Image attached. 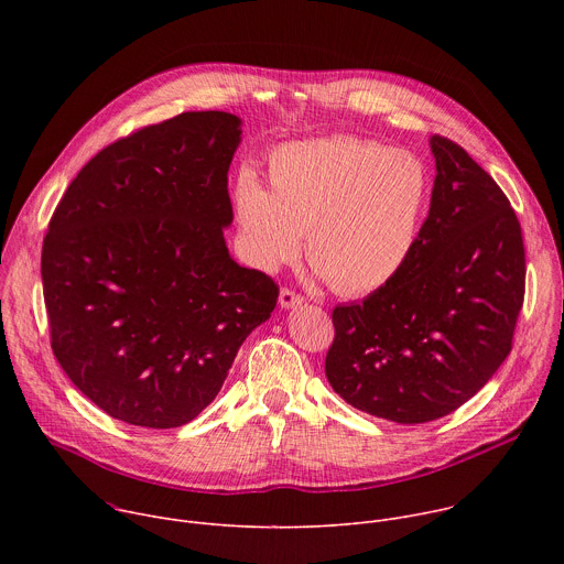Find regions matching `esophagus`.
Wrapping results in <instances>:
<instances>
[{"label":"esophagus","instance_id":"esophagus-1","mask_svg":"<svg viewBox=\"0 0 564 564\" xmlns=\"http://www.w3.org/2000/svg\"><path fill=\"white\" fill-rule=\"evenodd\" d=\"M301 303H303V296L296 290H292V288L281 290V294H279V305L281 307H294V305H301Z\"/></svg>","mask_w":564,"mask_h":564}]
</instances>
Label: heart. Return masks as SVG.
I'll list each match as a JSON object with an SVG mask.
<instances>
[{"label": "heart", "instance_id": "obj_1", "mask_svg": "<svg viewBox=\"0 0 564 564\" xmlns=\"http://www.w3.org/2000/svg\"><path fill=\"white\" fill-rule=\"evenodd\" d=\"M270 189L254 172L234 183L250 261L274 272L301 252L346 296L386 288L411 261L431 207V172L406 149L335 135L272 151Z\"/></svg>", "mask_w": 564, "mask_h": 564}]
</instances>
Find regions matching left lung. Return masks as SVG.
I'll list each match as a JSON object with an SVG mask.
<instances>
[{
    "instance_id": "left-lung-1",
    "label": "left lung",
    "mask_w": 564,
    "mask_h": 564,
    "mask_svg": "<svg viewBox=\"0 0 564 564\" xmlns=\"http://www.w3.org/2000/svg\"><path fill=\"white\" fill-rule=\"evenodd\" d=\"M435 185L417 248L386 288L333 310L326 377L350 406L397 424L457 411L513 346L524 301L520 220L475 160L431 138Z\"/></svg>"
}]
</instances>
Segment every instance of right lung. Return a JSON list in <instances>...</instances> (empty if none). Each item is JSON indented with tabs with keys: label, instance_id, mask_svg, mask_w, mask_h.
Listing matches in <instances>:
<instances>
[{
	"label": "right lung",
	"instance_id": "add662e5",
	"mask_svg": "<svg viewBox=\"0 0 564 564\" xmlns=\"http://www.w3.org/2000/svg\"><path fill=\"white\" fill-rule=\"evenodd\" d=\"M240 120L187 111L118 138L70 181L42 246L51 348L113 420L192 422L279 285L234 263L227 172Z\"/></svg>",
	"mask_w": 564,
	"mask_h": 564
}]
</instances>
